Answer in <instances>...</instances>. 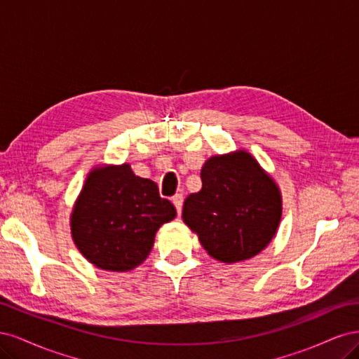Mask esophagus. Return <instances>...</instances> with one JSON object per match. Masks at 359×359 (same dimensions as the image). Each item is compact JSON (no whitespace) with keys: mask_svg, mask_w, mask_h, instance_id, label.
Here are the masks:
<instances>
[{"mask_svg":"<svg viewBox=\"0 0 359 359\" xmlns=\"http://www.w3.org/2000/svg\"><path fill=\"white\" fill-rule=\"evenodd\" d=\"M182 201H184L182 194H175V196L172 198V202H173V205H175V208H177L178 215L181 214V210H182Z\"/></svg>","mask_w":359,"mask_h":359,"instance_id":"obj_1","label":"esophagus"}]
</instances>
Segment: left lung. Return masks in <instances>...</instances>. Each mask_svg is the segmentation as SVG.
Masks as SVG:
<instances>
[{"label": "left lung", "mask_w": 359, "mask_h": 359, "mask_svg": "<svg viewBox=\"0 0 359 359\" xmlns=\"http://www.w3.org/2000/svg\"><path fill=\"white\" fill-rule=\"evenodd\" d=\"M201 180L202 189L184 202L182 220L208 255L233 264L262 252L283 210L276 181L244 149L206 160Z\"/></svg>", "instance_id": "obj_1"}]
</instances>
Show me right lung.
Masks as SVG:
<instances>
[{"mask_svg": "<svg viewBox=\"0 0 359 359\" xmlns=\"http://www.w3.org/2000/svg\"><path fill=\"white\" fill-rule=\"evenodd\" d=\"M177 210L154 181L136 177L127 163L97 166L85 180L70 217L76 247L94 266L130 271L148 257L161 224Z\"/></svg>", "mask_w": 359, "mask_h": 359, "instance_id": "1", "label": "right lung"}]
</instances>
